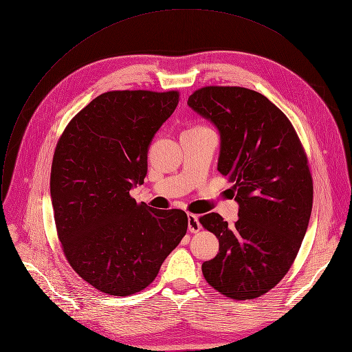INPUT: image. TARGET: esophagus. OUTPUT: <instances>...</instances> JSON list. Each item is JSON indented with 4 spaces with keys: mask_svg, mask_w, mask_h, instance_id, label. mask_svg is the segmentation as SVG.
<instances>
[{
    "mask_svg": "<svg viewBox=\"0 0 352 352\" xmlns=\"http://www.w3.org/2000/svg\"><path fill=\"white\" fill-rule=\"evenodd\" d=\"M188 230L190 232H199L200 230H202V226H200L197 216H195L192 213H188Z\"/></svg>",
    "mask_w": 352,
    "mask_h": 352,
    "instance_id": "1",
    "label": "esophagus"
}]
</instances>
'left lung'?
I'll return each mask as SVG.
<instances>
[{
  "mask_svg": "<svg viewBox=\"0 0 352 352\" xmlns=\"http://www.w3.org/2000/svg\"><path fill=\"white\" fill-rule=\"evenodd\" d=\"M188 104L219 128L217 168L239 204L232 226L217 213L199 217L220 245L202 273L231 299H255L288 273L305 236L314 204L307 152L287 116L255 90L205 86Z\"/></svg>",
  "mask_w": 352,
  "mask_h": 352,
  "instance_id": "left-lung-1",
  "label": "left lung"
}]
</instances>
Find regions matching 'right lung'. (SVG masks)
Returning a JSON list of instances; mask_svg holds the SVG:
<instances>
[{
    "label": "right lung",
    "mask_w": 352,
    "mask_h": 352,
    "mask_svg": "<svg viewBox=\"0 0 352 352\" xmlns=\"http://www.w3.org/2000/svg\"><path fill=\"white\" fill-rule=\"evenodd\" d=\"M178 102V90L106 91L57 142L50 175L57 235L71 267L106 295L144 289L186 234L184 210H155L129 195Z\"/></svg>",
    "instance_id": "obj_1"
}]
</instances>
